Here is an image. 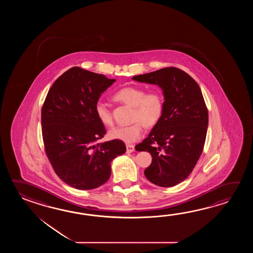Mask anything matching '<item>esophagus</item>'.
Segmentation results:
<instances>
[{
	"label": "esophagus",
	"mask_w": 253,
	"mask_h": 253,
	"mask_svg": "<svg viewBox=\"0 0 253 253\" xmlns=\"http://www.w3.org/2000/svg\"><path fill=\"white\" fill-rule=\"evenodd\" d=\"M126 151L128 153H132L134 151V145H126Z\"/></svg>",
	"instance_id": "obj_1"
}]
</instances>
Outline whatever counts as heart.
<instances>
[{"instance_id": "1", "label": "heart", "mask_w": 253, "mask_h": 253, "mask_svg": "<svg viewBox=\"0 0 253 253\" xmlns=\"http://www.w3.org/2000/svg\"><path fill=\"white\" fill-rule=\"evenodd\" d=\"M114 98L119 102L133 107L131 120L133 123L126 126H117L109 131L112 139L125 143H133L139 139L144 132V126L153 127L160 121L165 110V99L161 92H145L142 86H126L116 92ZM97 119L105 126L113 125V118L105 103L98 101L95 106Z\"/></svg>"}]
</instances>
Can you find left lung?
Instances as JSON below:
<instances>
[{
    "label": "left lung",
    "mask_w": 253,
    "mask_h": 253,
    "mask_svg": "<svg viewBox=\"0 0 253 253\" xmlns=\"http://www.w3.org/2000/svg\"><path fill=\"white\" fill-rule=\"evenodd\" d=\"M134 81L156 84L165 95V110L150 134L137 145L153 157L145 177L162 187L183 182L194 170L204 150L208 109L199 85L175 67L134 76Z\"/></svg>",
    "instance_id": "left-lung-1"
}]
</instances>
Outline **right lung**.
I'll return each instance as SVG.
<instances>
[{
  "instance_id": "obj_1",
  "label": "right lung",
  "mask_w": 253,
  "mask_h": 253,
  "mask_svg": "<svg viewBox=\"0 0 253 253\" xmlns=\"http://www.w3.org/2000/svg\"><path fill=\"white\" fill-rule=\"evenodd\" d=\"M116 80L80 67L59 77L42 108L44 150L54 172L74 188L90 190L108 181L110 163L126 150L123 141L98 143L106 134L95 106Z\"/></svg>"
}]
</instances>
